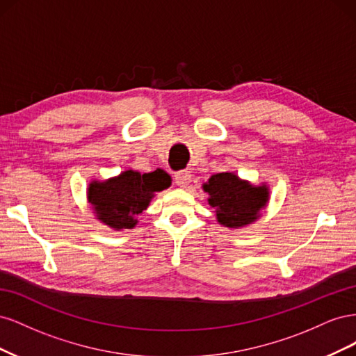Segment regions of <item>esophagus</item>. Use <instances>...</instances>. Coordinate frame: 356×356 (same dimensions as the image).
Here are the masks:
<instances>
[{
  "mask_svg": "<svg viewBox=\"0 0 356 356\" xmlns=\"http://www.w3.org/2000/svg\"><path fill=\"white\" fill-rule=\"evenodd\" d=\"M191 181V172L190 170H179V172H177L175 174V182H177V186H179V187H186V186H188V182Z\"/></svg>",
  "mask_w": 356,
  "mask_h": 356,
  "instance_id": "obj_1",
  "label": "esophagus"
}]
</instances>
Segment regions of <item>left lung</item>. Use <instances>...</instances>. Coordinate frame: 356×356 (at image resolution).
Returning <instances> with one entry per match:
<instances>
[{
  "label": "left lung",
  "instance_id": "1",
  "mask_svg": "<svg viewBox=\"0 0 356 356\" xmlns=\"http://www.w3.org/2000/svg\"><path fill=\"white\" fill-rule=\"evenodd\" d=\"M202 187L209 195L208 203L215 209L217 221L229 229L257 221L268 202L266 184L252 186L232 172L212 175Z\"/></svg>",
  "mask_w": 356,
  "mask_h": 356
}]
</instances>
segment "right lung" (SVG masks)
Segmentation results:
<instances>
[{"mask_svg": "<svg viewBox=\"0 0 356 356\" xmlns=\"http://www.w3.org/2000/svg\"><path fill=\"white\" fill-rule=\"evenodd\" d=\"M170 186V177L163 169L148 174L124 170L106 181H92L88 199L96 218L114 230L134 229L136 217L148 208L157 191Z\"/></svg>", "mask_w": 356, "mask_h": 356, "instance_id": "1", "label": "right lung"}]
</instances>
